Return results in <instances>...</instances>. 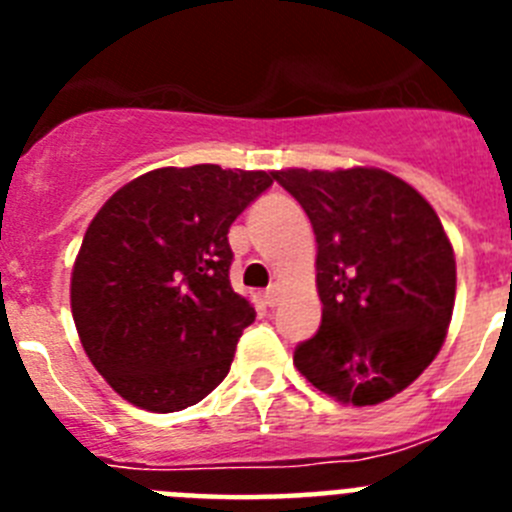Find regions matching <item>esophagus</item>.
Masks as SVG:
<instances>
[{
    "mask_svg": "<svg viewBox=\"0 0 512 512\" xmlns=\"http://www.w3.org/2000/svg\"><path fill=\"white\" fill-rule=\"evenodd\" d=\"M264 300L269 307H277L279 302H282V287H279V284H271L264 292Z\"/></svg>",
    "mask_w": 512,
    "mask_h": 512,
    "instance_id": "obj_1",
    "label": "esophagus"
}]
</instances>
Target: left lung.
<instances>
[{"label":"left lung","instance_id":"left-lung-1","mask_svg":"<svg viewBox=\"0 0 512 512\" xmlns=\"http://www.w3.org/2000/svg\"><path fill=\"white\" fill-rule=\"evenodd\" d=\"M318 241L323 323L295 348L302 377L351 405H377L441 351L456 261L436 210L382 169L274 171Z\"/></svg>","mask_w":512,"mask_h":512}]
</instances>
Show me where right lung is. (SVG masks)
<instances>
[{
    "instance_id": "1",
    "label": "right lung",
    "mask_w": 512,
    "mask_h": 512,
    "mask_svg": "<svg viewBox=\"0 0 512 512\" xmlns=\"http://www.w3.org/2000/svg\"><path fill=\"white\" fill-rule=\"evenodd\" d=\"M274 171H148L117 189L89 223L71 312L81 346L135 408L176 413L223 382L256 310L230 287L233 220Z\"/></svg>"
}]
</instances>
